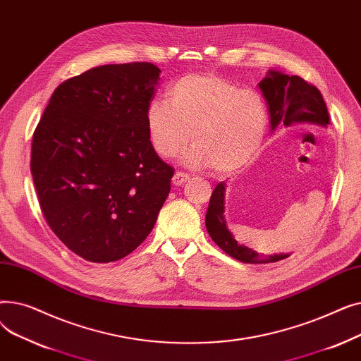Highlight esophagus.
<instances>
[{
  "label": "esophagus",
  "instance_id": "1",
  "mask_svg": "<svg viewBox=\"0 0 361 361\" xmlns=\"http://www.w3.org/2000/svg\"><path fill=\"white\" fill-rule=\"evenodd\" d=\"M188 178H190V176L185 174V173H181V171H177L176 176L173 177V184L174 185H183Z\"/></svg>",
  "mask_w": 361,
  "mask_h": 361
}]
</instances>
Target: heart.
<instances>
[{
  "label": "heart",
  "mask_w": 361,
  "mask_h": 361,
  "mask_svg": "<svg viewBox=\"0 0 361 361\" xmlns=\"http://www.w3.org/2000/svg\"><path fill=\"white\" fill-rule=\"evenodd\" d=\"M169 102L154 99L146 111L147 135L157 154L195 168L233 173L257 152L268 126V108L257 90L240 89L215 74H188L171 86Z\"/></svg>",
  "instance_id": "1"
}]
</instances>
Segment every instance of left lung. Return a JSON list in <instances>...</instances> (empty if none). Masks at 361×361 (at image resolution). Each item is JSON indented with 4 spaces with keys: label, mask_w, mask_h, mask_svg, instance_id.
<instances>
[{
    "label": "left lung",
    "mask_w": 361,
    "mask_h": 361,
    "mask_svg": "<svg viewBox=\"0 0 361 361\" xmlns=\"http://www.w3.org/2000/svg\"><path fill=\"white\" fill-rule=\"evenodd\" d=\"M259 87L269 106L272 130L281 124L286 127L295 123H312L325 127L329 124V114L322 93L316 86L307 83L298 75L269 71L267 78L259 83ZM224 193L225 181L215 187L211 196L209 207L206 212V228L211 238L226 255L244 263H271L290 256H264L237 243L226 228L224 218Z\"/></svg>",
    "instance_id": "1"
}]
</instances>
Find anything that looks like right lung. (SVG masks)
Here are the masks:
<instances>
[{"label":"right lung","mask_w":361,"mask_h":361,"mask_svg":"<svg viewBox=\"0 0 361 361\" xmlns=\"http://www.w3.org/2000/svg\"><path fill=\"white\" fill-rule=\"evenodd\" d=\"M161 70L106 64L63 82L37 123L30 171L54 234L85 260L123 259L145 241L174 168L152 146L146 111Z\"/></svg>","instance_id":"right-lung-1"}]
</instances>
